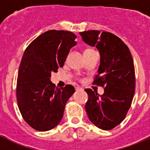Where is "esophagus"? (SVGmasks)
Returning <instances> with one entry per match:
<instances>
[{"instance_id": "esophagus-1", "label": "esophagus", "mask_w": 150, "mask_h": 150, "mask_svg": "<svg viewBox=\"0 0 150 150\" xmlns=\"http://www.w3.org/2000/svg\"><path fill=\"white\" fill-rule=\"evenodd\" d=\"M80 90H82V88H81V87H79V86L76 87V91H80Z\"/></svg>"}]
</instances>
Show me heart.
<instances>
[{
  "mask_svg": "<svg viewBox=\"0 0 150 150\" xmlns=\"http://www.w3.org/2000/svg\"><path fill=\"white\" fill-rule=\"evenodd\" d=\"M93 51V50H91V49H87V50H85V51Z\"/></svg>",
  "mask_w": 150,
  "mask_h": 150,
  "instance_id": "b5f03b06",
  "label": "heart"
}]
</instances>
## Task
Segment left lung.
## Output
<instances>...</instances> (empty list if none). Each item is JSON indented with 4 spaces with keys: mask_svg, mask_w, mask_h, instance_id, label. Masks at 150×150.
<instances>
[{
    "mask_svg": "<svg viewBox=\"0 0 150 150\" xmlns=\"http://www.w3.org/2000/svg\"><path fill=\"white\" fill-rule=\"evenodd\" d=\"M79 35L84 42L96 46L100 53L93 84L105 89L102 95L85 90L88 95L85 110L95 126L110 130L125 119L132 104L135 88L133 59L126 44L113 34L90 30Z\"/></svg>",
    "mask_w": 150,
    "mask_h": 150,
    "instance_id": "obj_1",
    "label": "left lung"
}]
</instances>
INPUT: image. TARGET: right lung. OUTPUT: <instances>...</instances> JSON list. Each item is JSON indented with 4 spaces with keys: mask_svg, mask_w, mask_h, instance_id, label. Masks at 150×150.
Returning <instances> with one entry per match:
<instances>
[{
    "mask_svg": "<svg viewBox=\"0 0 150 150\" xmlns=\"http://www.w3.org/2000/svg\"><path fill=\"white\" fill-rule=\"evenodd\" d=\"M76 36L71 31L49 30L34 40L25 50L17 80L18 105L22 117L38 131L54 128L63 116L65 104L75 92L74 86L58 88L51 73L64 65Z\"/></svg>",
    "mask_w": 150,
    "mask_h": 150,
    "instance_id": "add662e5",
    "label": "right lung"
}]
</instances>
